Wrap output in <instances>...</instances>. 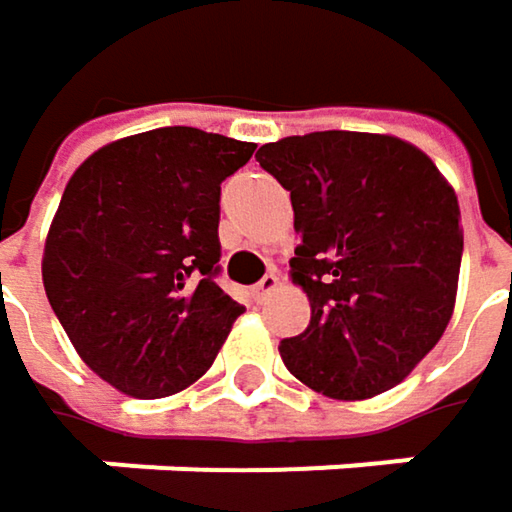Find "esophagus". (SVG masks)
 Listing matches in <instances>:
<instances>
[{
  "label": "esophagus",
  "instance_id": "1",
  "mask_svg": "<svg viewBox=\"0 0 512 512\" xmlns=\"http://www.w3.org/2000/svg\"><path fill=\"white\" fill-rule=\"evenodd\" d=\"M277 286H280V277H277V271H268L256 286L250 288V297L256 300V303H262V300H268L274 291H277Z\"/></svg>",
  "mask_w": 512,
  "mask_h": 512
}]
</instances>
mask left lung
Listing matches in <instances>:
<instances>
[{"mask_svg": "<svg viewBox=\"0 0 512 512\" xmlns=\"http://www.w3.org/2000/svg\"><path fill=\"white\" fill-rule=\"evenodd\" d=\"M291 194L300 244L291 280L312 318L280 342L286 368L339 401L398 386L442 339L457 297L463 229L454 188L413 144L309 132L259 147Z\"/></svg>", "mask_w": 512, "mask_h": 512, "instance_id": "1", "label": "left lung"}]
</instances>
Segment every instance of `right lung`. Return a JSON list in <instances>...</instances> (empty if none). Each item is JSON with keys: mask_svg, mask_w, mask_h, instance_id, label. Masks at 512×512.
Masks as SVG:
<instances>
[{"mask_svg": "<svg viewBox=\"0 0 512 512\" xmlns=\"http://www.w3.org/2000/svg\"><path fill=\"white\" fill-rule=\"evenodd\" d=\"M256 144L164 126L96 150L64 188L43 288L79 356L132 398L209 371L244 312L221 274V182Z\"/></svg>", "mask_w": 512, "mask_h": 512, "instance_id": "right-lung-1", "label": "right lung"}]
</instances>
